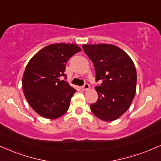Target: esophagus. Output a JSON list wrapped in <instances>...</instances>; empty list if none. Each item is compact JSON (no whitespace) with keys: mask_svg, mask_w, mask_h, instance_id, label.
Wrapping results in <instances>:
<instances>
[{"mask_svg":"<svg viewBox=\"0 0 161 161\" xmlns=\"http://www.w3.org/2000/svg\"><path fill=\"white\" fill-rule=\"evenodd\" d=\"M90 88V86H89V85L88 84V83H85V85L84 86H82V89L83 91H86V90H88V89Z\"/></svg>","mask_w":161,"mask_h":161,"instance_id":"obj_1","label":"esophagus"}]
</instances>
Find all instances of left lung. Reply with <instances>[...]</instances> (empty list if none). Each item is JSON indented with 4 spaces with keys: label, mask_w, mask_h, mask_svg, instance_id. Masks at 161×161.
I'll return each mask as SVG.
<instances>
[{
    "label": "left lung",
    "mask_w": 161,
    "mask_h": 161,
    "mask_svg": "<svg viewBox=\"0 0 161 161\" xmlns=\"http://www.w3.org/2000/svg\"><path fill=\"white\" fill-rule=\"evenodd\" d=\"M85 53L94 66L98 100L90 105L98 119L111 121L129 109L136 94V70L129 55L109 44L82 46Z\"/></svg>",
    "instance_id": "obj_1"
}]
</instances>
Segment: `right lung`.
Segmentation results:
<instances>
[{
    "instance_id": "add662e5",
    "label": "right lung",
    "mask_w": 161,
    "mask_h": 161,
    "mask_svg": "<svg viewBox=\"0 0 161 161\" xmlns=\"http://www.w3.org/2000/svg\"><path fill=\"white\" fill-rule=\"evenodd\" d=\"M80 51L75 44H51L28 62L22 77L23 92L28 103L40 115L55 119L68 110L76 91L61 78L67 79V61Z\"/></svg>"
}]
</instances>
